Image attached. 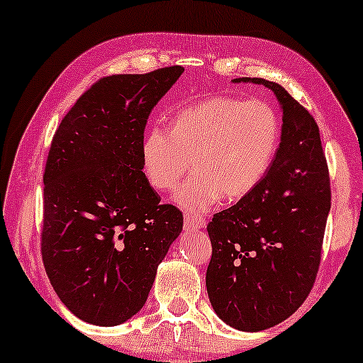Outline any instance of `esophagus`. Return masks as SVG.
<instances>
[{
  "instance_id": "1",
  "label": "esophagus",
  "mask_w": 363,
  "mask_h": 363,
  "mask_svg": "<svg viewBox=\"0 0 363 363\" xmlns=\"http://www.w3.org/2000/svg\"><path fill=\"white\" fill-rule=\"evenodd\" d=\"M183 225H185L186 231H198V230H201V228L206 226V220L201 216H185Z\"/></svg>"
}]
</instances>
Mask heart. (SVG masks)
<instances>
[{
	"mask_svg": "<svg viewBox=\"0 0 363 363\" xmlns=\"http://www.w3.org/2000/svg\"><path fill=\"white\" fill-rule=\"evenodd\" d=\"M281 143V118L269 102L213 96L182 107L172 127L155 123L143 137L142 170L157 191L175 188L191 167L175 200L191 213L221 198L238 201L264 180Z\"/></svg>",
	"mask_w": 363,
	"mask_h": 363,
	"instance_id": "b5f03b06",
	"label": "heart"
}]
</instances>
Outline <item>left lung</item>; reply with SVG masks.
I'll use <instances>...</instances> for the list:
<instances>
[{"label": "left lung", "instance_id": "8db88e82", "mask_svg": "<svg viewBox=\"0 0 363 363\" xmlns=\"http://www.w3.org/2000/svg\"><path fill=\"white\" fill-rule=\"evenodd\" d=\"M241 81L276 94L282 135L264 180L208 223L213 251L206 291L226 324L257 332L294 314L314 286L330 211V178L319 127L306 107L279 84L235 79Z\"/></svg>", "mask_w": 363, "mask_h": 363}]
</instances>
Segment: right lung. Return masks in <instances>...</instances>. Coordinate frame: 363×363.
Masks as SVG:
<instances>
[{"instance_id":"right-lung-1","label":"right lung","mask_w":363,"mask_h":363,"mask_svg":"<svg viewBox=\"0 0 363 363\" xmlns=\"http://www.w3.org/2000/svg\"><path fill=\"white\" fill-rule=\"evenodd\" d=\"M182 66L101 77L59 123L44 168L41 256L64 306L118 325L145 304L183 215L148 185L140 145Z\"/></svg>"}]
</instances>
